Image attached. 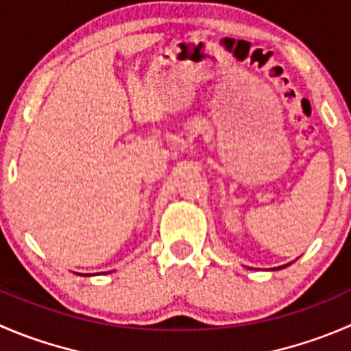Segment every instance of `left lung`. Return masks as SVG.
<instances>
[{
    "label": "left lung",
    "instance_id": "obj_1",
    "mask_svg": "<svg viewBox=\"0 0 351 351\" xmlns=\"http://www.w3.org/2000/svg\"><path fill=\"white\" fill-rule=\"evenodd\" d=\"M281 267H283V266H281Z\"/></svg>",
    "mask_w": 351,
    "mask_h": 351
}]
</instances>
